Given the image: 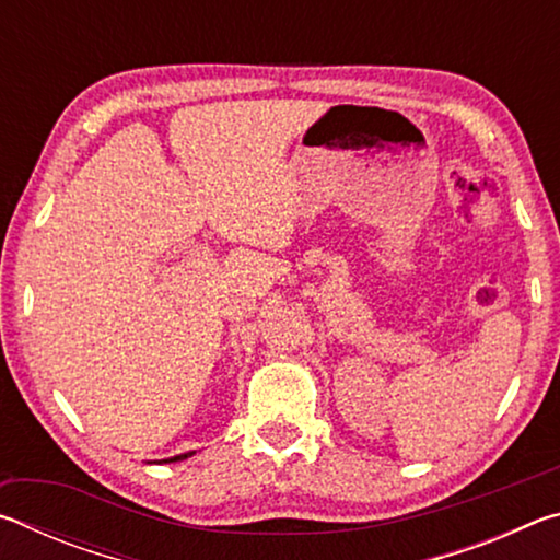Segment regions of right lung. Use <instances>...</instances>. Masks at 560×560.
Returning <instances> with one entry per match:
<instances>
[{
	"label": "right lung",
	"mask_w": 560,
	"mask_h": 560,
	"mask_svg": "<svg viewBox=\"0 0 560 560\" xmlns=\"http://www.w3.org/2000/svg\"><path fill=\"white\" fill-rule=\"evenodd\" d=\"M189 454H192V452H187V454H177V457H170V459H165V462H179V459H187Z\"/></svg>",
	"instance_id": "right-lung-1"
}]
</instances>
